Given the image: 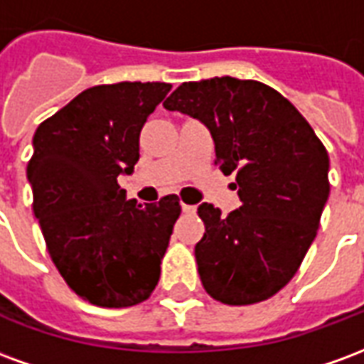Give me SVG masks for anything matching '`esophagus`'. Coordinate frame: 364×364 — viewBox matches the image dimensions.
Wrapping results in <instances>:
<instances>
[{
	"label": "esophagus",
	"mask_w": 364,
	"mask_h": 364,
	"mask_svg": "<svg viewBox=\"0 0 364 364\" xmlns=\"http://www.w3.org/2000/svg\"><path fill=\"white\" fill-rule=\"evenodd\" d=\"M181 210L185 214H195V213H197V206H195V205H187V203H181Z\"/></svg>",
	"instance_id": "esophagus-1"
}]
</instances>
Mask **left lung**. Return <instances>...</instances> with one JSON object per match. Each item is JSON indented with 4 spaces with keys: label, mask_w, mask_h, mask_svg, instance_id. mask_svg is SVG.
I'll return each mask as SVG.
<instances>
[{
    "label": "left lung",
    "mask_w": 364,
    "mask_h": 364,
    "mask_svg": "<svg viewBox=\"0 0 364 364\" xmlns=\"http://www.w3.org/2000/svg\"><path fill=\"white\" fill-rule=\"evenodd\" d=\"M200 120L216 166L236 171L242 206L222 216L198 206L205 236L195 245L205 290L222 304L267 300L294 277L329 197V158L308 120L265 83L213 77L181 83L164 103Z\"/></svg>",
    "instance_id": "8db88e82"
}]
</instances>
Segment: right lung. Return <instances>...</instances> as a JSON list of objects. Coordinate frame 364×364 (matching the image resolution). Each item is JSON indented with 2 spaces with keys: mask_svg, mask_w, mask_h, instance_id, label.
<instances>
[{
  "mask_svg": "<svg viewBox=\"0 0 364 364\" xmlns=\"http://www.w3.org/2000/svg\"><path fill=\"white\" fill-rule=\"evenodd\" d=\"M171 85L120 82L82 91L33 136L27 177L54 265L77 296L103 308L144 302L159 281L177 195L128 200L117 183L140 158V130Z\"/></svg>",
  "mask_w": 364,
  "mask_h": 364,
  "instance_id": "add662e5",
  "label": "right lung"
}]
</instances>
